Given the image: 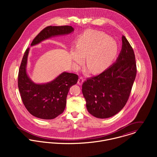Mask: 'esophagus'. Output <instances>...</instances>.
<instances>
[{
  "label": "esophagus",
  "mask_w": 157,
  "mask_h": 157,
  "mask_svg": "<svg viewBox=\"0 0 157 157\" xmlns=\"http://www.w3.org/2000/svg\"><path fill=\"white\" fill-rule=\"evenodd\" d=\"M83 82H84L83 78L82 77H80V78H78V80L77 83H78V85H82L83 84Z\"/></svg>",
  "instance_id": "34e87169"
}]
</instances>
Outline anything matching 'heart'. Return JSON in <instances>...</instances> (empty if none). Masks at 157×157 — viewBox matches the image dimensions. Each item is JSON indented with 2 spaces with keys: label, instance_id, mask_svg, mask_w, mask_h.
Here are the masks:
<instances>
[{
  "label": "heart",
  "instance_id": "b5f03b06",
  "mask_svg": "<svg viewBox=\"0 0 157 157\" xmlns=\"http://www.w3.org/2000/svg\"><path fill=\"white\" fill-rule=\"evenodd\" d=\"M118 46L115 40L106 34L96 31L88 30L78 39L77 48L71 51V57L74 66L79 68L84 63L90 71L94 74H100L109 67L115 59Z\"/></svg>",
  "mask_w": 157,
  "mask_h": 157
}]
</instances>
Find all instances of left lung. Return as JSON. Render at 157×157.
I'll use <instances>...</instances> for the list:
<instances>
[{"mask_svg": "<svg viewBox=\"0 0 157 157\" xmlns=\"http://www.w3.org/2000/svg\"><path fill=\"white\" fill-rule=\"evenodd\" d=\"M136 74L134 50L123 36L121 50L115 62L82 85L89 113L96 118H107L120 112L129 98Z\"/></svg>", "mask_w": 157, "mask_h": 157, "instance_id": "obj_1", "label": "left lung"}]
</instances>
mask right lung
<instances>
[{
    "label": "right lung",
    "mask_w": 157,
    "mask_h": 157,
    "mask_svg": "<svg viewBox=\"0 0 157 157\" xmlns=\"http://www.w3.org/2000/svg\"><path fill=\"white\" fill-rule=\"evenodd\" d=\"M74 31L71 26H49L33 40L31 46L38 45L49 38L69 34ZM28 48L23 57L19 71L18 87L25 108L33 116L44 120L54 119L64 111L69 88L75 85L78 75L63 72L51 82L34 83L27 73Z\"/></svg>",
    "instance_id": "obj_1"
}]
</instances>
